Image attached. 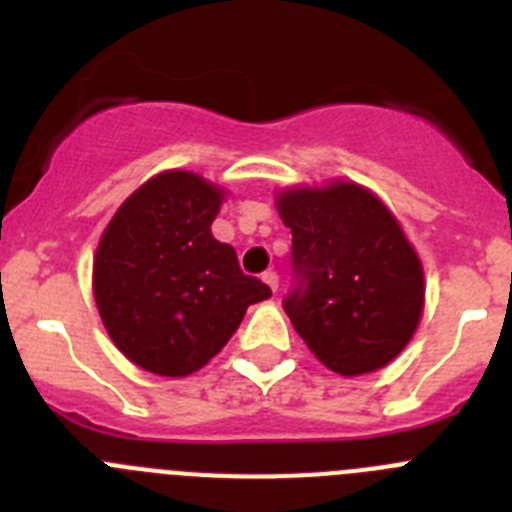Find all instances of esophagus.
Listing matches in <instances>:
<instances>
[{"label":"esophagus","instance_id":"1","mask_svg":"<svg viewBox=\"0 0 512 512\" xmlns=\"http://www.w3.org/2000/svg\"><path fill=\"white\" fill-rule=\"evenodd\" d=\"M262 280H265V283L270 285V288H272V293H278V283H280V280H278V272H275V270H267V272H262Z\"/></svg>","mask_w":512,"mask_h":512}]
</instances>
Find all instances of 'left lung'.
I'll return each mask as SVG.
<instances>
[{
	"label": "left lung",
	"instance_id": "8db88e82",
	"mask_svg": "<svg viewBox=\"0 0 512 512\" xmlns=\"http://www.w3.org/2000/svg\"><path fill=\"white\" fill-rule=\"evenodd\" d=\"M278 209L293 232L283 308L300 338L336 374L389 364L424 305L422 265L389 209L346 181L280 194Z\"/></svg>",
	"mask_w": 512,
	"mask_h": 512
}]
</instances>
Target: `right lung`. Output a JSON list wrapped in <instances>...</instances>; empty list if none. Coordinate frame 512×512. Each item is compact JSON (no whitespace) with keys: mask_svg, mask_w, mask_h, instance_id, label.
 I'll use <instances>...</instances> for the list:
<instances>
[{"mask_svg":"<svg viewBox=\"0 0 512 512\" xmlns=\"http://www.w3.org/2000/svg\"><path fill=\"white\" fill-rule=\"evenodd\" d=\"M222 191L166 171L133 191L103 232L93 262L100 318L133 364L186 376L240 328L247 305L270 298L232 245L214 240Z\"/></svg>","mask_w":512,"mask_h":512,"instance_id":"obj_1","label":"right lung"}]
</instances>
